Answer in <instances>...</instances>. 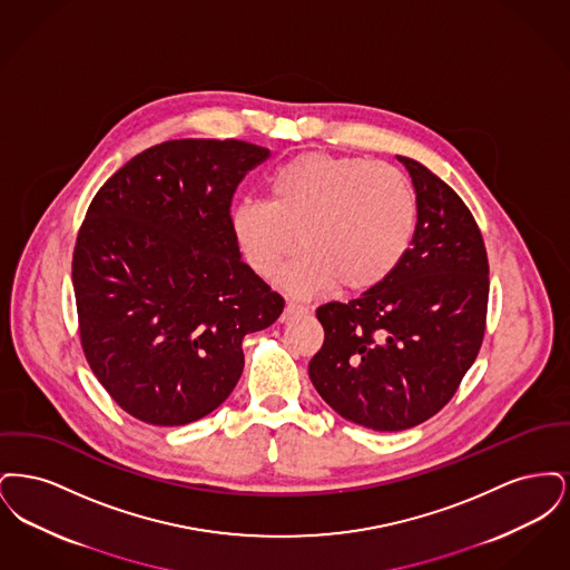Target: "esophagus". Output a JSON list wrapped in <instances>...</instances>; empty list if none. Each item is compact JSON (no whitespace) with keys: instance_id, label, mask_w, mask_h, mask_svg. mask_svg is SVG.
I'll return each mask as SVG.
<instances>
[{"instance_id":"obj_1","label":"esophagus","mask_w":570,"mask_h":570,"mask_svg":"<svg viewBox=\"0 0 570 570\" xmlns=\"http://www.w3.org/2000/svg\"><path fill=\"white\" fill-rule=\"evenodd\" d=\"M298 314H307V305L297 303V301H288V303H286V307H284L282 321H291V318H295Z\"/></svg>"}]
</instances>
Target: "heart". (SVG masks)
<instances>
[{
    "instance_id": "b5f03b06",
    "label": "heart",
    "mask_w": 570,
    "mask_h": 570,
    "mask_svg": "<svg viewBox=\"0 0 570 570\" xmlns=\"http://www.w3.org/2000/svg\"><path fill=\"white\" fill-rule=\"evenodd\" d=\"M269 200L244 198L233 209V233L247 265L273 279L295 235L303 252L284 273L297 295L335 282L348 293L379 286L406 256L416 228V196L386 164L307 151L279 164L267 179Z\"/></svg>"
}]
</instances>
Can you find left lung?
<instances>
[{"label":"left lung","mask_w":570,"mask_h":570,"mask_svg":"<svg viewBox=\"0 0 570 570\" xmlns=\"http://www.w3.org/2000/svg\"><path fill=\"white\" fill-rule=\"evenodd\" d=\"M416 228L406 256L379 286L316 309L325 344L309 380L340 416L376 432L410 430L455 395L488 316L481 230L453 188L412 158Z\"/></svg>","instance_id":"left-lung-1"}]
</instances>
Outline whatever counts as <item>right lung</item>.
<instances>
[{
    "instance_id": "obj_1",
    "label": "right lung",
    "mask_w": 570,
    "mask_h": 570,
    "mask_svg": "<svg viewBox=\"0 0 570 570\" xmlns=\"http://www.w3.org/2000/svg\"><path fill=\"white\" fill-rule=\"evenodd\" d=\"M269 149L166 140L121 166L82 222L72 284L87 363L138 421L175 428L214 412L244 372L247 333L284 298L245 265L230 203Z\"/></svg>"
}]
</instances>
